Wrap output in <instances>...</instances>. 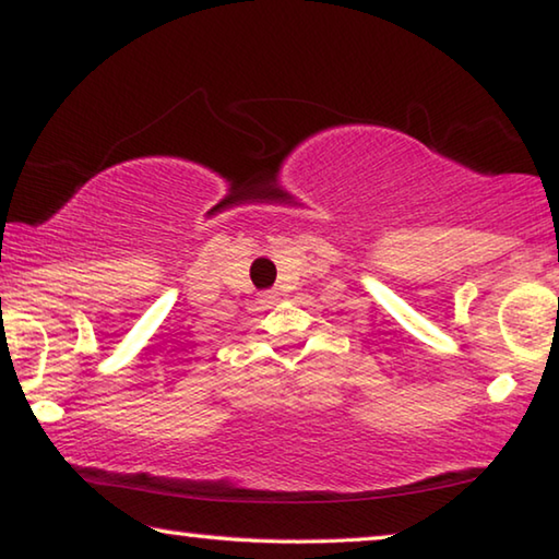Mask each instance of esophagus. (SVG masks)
Listing matches in <instances>:
<instances>
[{
	"instance_id": "1",
	"label": "esophagus",
	"mask_w": 559,
	"mask_h": 559,
	"mask_svg": "<svg viewBox=\"0 0 559 559\" xmlns=\"http://www.w3.org/2000/svg\"><path fill=\"white\" fill-rule=\"evenodd\" d=\"M276 300H278V296H276V293H273V290L259 293V306H261V308H271Z\"/></svg>"
}]
</instances>
